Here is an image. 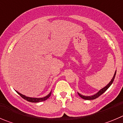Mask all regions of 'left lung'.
<instances>
[{
    "instance_id": "1",
    "label": "left lung",
    "mask_w": 123,
    "mask_h": 123,
    "mask_svg": "<svg viewBox=\"0 0 123 123\" xmlns=\"http://www.w3.org/2000/svg\"><path fill=\"white\" fill-rule=\"evenodd\" d=\"M115 75H116V72H115V73L114 76H113V78L112 79V80H111V82H110L108 84H107V86H106L105 87H104V88H103V89H102L101 90H99V91L97 93L95 94V95H93V96H83V95H81V94L78 93L79 96H80V97H81V98H82V99H87V100H92V99H96V98H98V97H99V96H100V95H101L103 93L105 92L106 91V90H107V89H108V88L110 86H111V84H112V82H113V81H114V79H115Z\"/></svg>"
}]
</instances>
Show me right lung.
Returning <instances> with one entry per match:
<instances>
[{"instance_id": "right-lung-1", "label": "right lung", "mask_w": 123, "mask_h": 123, "mask_svg": "<svg viewBox=\"0 0 123 123\" xmlns=\"http://www.w3.org/2000/svg\"><path fill=\"white\" fill-rule=\"evenodd\" d=\"M17 93H18L19 94L20 96H21L22 98H24V99L28 101H29V102H31V103H39V102H41V101H45V100H47V99L48 98L50 97V95H51V93H49L47 96H45V97H43V98H30V97L25 96V95L20 93H19L18 92H17Z\"/></svg>"}]
</instances>
